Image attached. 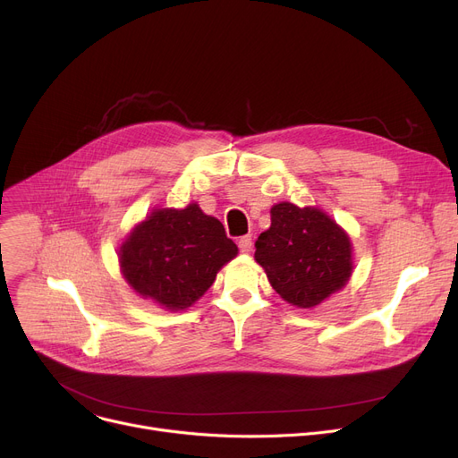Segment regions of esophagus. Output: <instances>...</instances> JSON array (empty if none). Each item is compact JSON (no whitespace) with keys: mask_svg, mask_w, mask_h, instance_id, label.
<instances>
[{"mask_svg":"<svg viewBox=\"0 0 458 458\" xmlns=\"http://www.w3.org/2000/svg\"><path fill=\"white\" fill-rule=\"evenodd\" d=\"M252 247H254V243H252L250 235H243L242 239H239V250L242 252L249 254V252H252Z\"/></svg>","mask_w":458,"mask_h":458,"instance_id":"esophagus-1","label":"esophagus"}]
</instances>
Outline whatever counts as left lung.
<instances>
[{
  "label": "left lung",
  "mask_w": 458,
  "mask_h": 458,
  "mask_svg": "<svg viewBox=\"0 0 458 458\" xmlns=\"http://www.w3.org/2000/svg\"><path fill=\"white\" fill-rule=\"evenodd\" d=\"M254 247L273 290L297 308H316L344 290L354 269L349 233L314 206L275 204Z\"/></svg>",
  "instance_id": "obj_1"
}]
</instances>
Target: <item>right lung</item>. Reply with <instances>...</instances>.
<instances>
[{
    "label": "right lung",
    "instance_id": "right-lung-1",
    "mask_svg": "<svg viewBox=\"0 0 458 458\" xmlns=\"http://www.w3.org/2000/svg\"><path fill=\"white\" fill-rule=\"evenodd\" d=\"M237 252L223 223L191 202L152 209L120 243L118 266L139 297L182 311L209 290Z\"/></svg>",
    "mask_w": 458,
    "mask_h": 458
}]
</instances>
